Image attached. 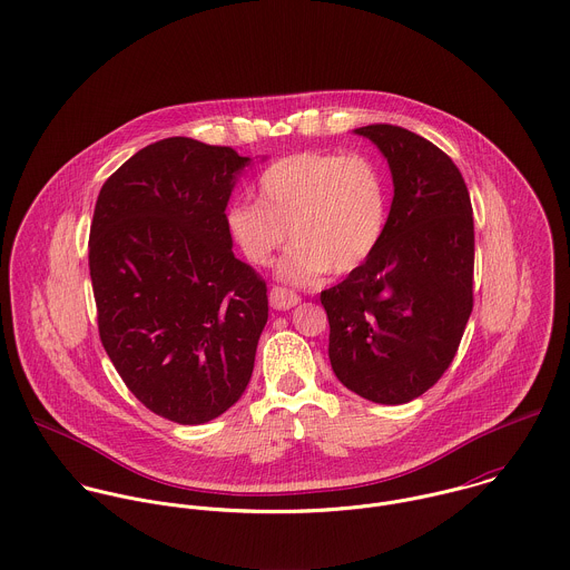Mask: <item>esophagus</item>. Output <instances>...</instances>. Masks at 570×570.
I'll list each match as a JSON object with an SVG mask.
<instances>
[{
  "instance_id": "obj_1",
  "label": "esophagus",
  "mask_w": 570,
  "mask_h": 570,
  "mask_svg": "<svg viewBox=\"0 0 570 570\" xmlns=\"http://www.w3.org/2000/svg\"><path fill=\"white\" fill-rule=\"evenodd\" d=\"M301 296L287 287H272L269 289V305L278 312H285V309H292L294 305H298Z\"/></svg>"
}]
</instances>
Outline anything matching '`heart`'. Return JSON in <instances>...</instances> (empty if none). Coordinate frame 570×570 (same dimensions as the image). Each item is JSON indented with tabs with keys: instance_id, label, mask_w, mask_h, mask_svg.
<instances>
[{
	"instance_id": "b5f03b06",
	"label": "heart",
	"mask_w": 570,
	"mask_h": 570,
	"mask_svg": "<svg viewBox=\"0 0 570 570\" xmlns=\"http://www.w3.org/2000/svg\"><path fill=\"white\" fill-rule=\"evenodd\" d=\"M389 214L379 164L352 153H296L258 179V200L227 209V229L247 261L269 265L289 238L281 276L309 283L323 272L350 274L379 249Z\"/></svg>"
}]
</instances>
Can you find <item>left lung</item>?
Wrapping results in <instances>:
<instances>
[{
  "label": "left lung",
  "mask_w": 570,
  "mask_h": 570,
  "mask_svg": "<svg viewBox=\"0 0 570 570\" xmlns=\"http://www.w3.org/2000/svg\"><path fill=\"white\" fill-rule=\"evenodd\" d=\"M379 146L393 200L379 249L321 292L330 361L354 393L404 404L449 370L473 309V207L458 166L400 126L354 130Z\"/></svg>",
  "instance_id": "left-lung-1"
}]
</instances>
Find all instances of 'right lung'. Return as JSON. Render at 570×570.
I'll list each match as a JSON object with an SVG mask.
<instances>
[{"label":"right lung","instance_id":"obj_1","mask_svg":"<svg viewBox=\"0 0 570 570\" xmlns=\"http://www.w3.org/2000/svg\"><path fill=\"white\" fill-rule=\"evenodd\" d=\"M247 157L170 137L99 191L88 240L99 338L135 397L179 424L227 411L252 379L265 281L232 252L225 207Z\"/></svg>","mask_w":570,"mask_h":570}]
</instances>
